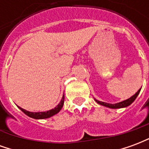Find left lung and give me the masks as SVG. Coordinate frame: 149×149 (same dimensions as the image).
<instances>
[{
    "label": "left lung",
    "mask_w": 149,
    "mask_h": 149,
    "mask_svg": "<svg viewBox=\"0 0 149 149\" xmlns=\"http://www.w3.org/2000/svg\"><path fill=\"white\" fill-rule=\"evenodd\" d=\"M141 89L140 88L139 90L136 92V93L134 94L132 97H131L128 100H125L124 101H122V102H120V103H116V104H109V103H105V102H102V101H99V100H97V103L99 104H101V105H103V106L108 107V108H110V109H120V108H125V107H127L128 105H130L135 100H136V98L137 97L138 94L140 93V92H141Z\"/></svg>",
    "instance_id": "left-lung-1"
}]
</instances>
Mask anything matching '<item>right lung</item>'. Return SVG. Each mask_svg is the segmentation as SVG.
Segmentation results:
<instances>
[{
	"instance_id": "add662e5",
	"label": "right lung",
	"mask_w": 149,
	"mask_h": 149,
	"mask_svg": "<svg viewBox=\"0 0 149 149\" xmlns=\"http://www.w3.org/2000/svg\"><path fill=\"white\" fill-rule=\"evenodd\" d=\"M64 102H65V96L63 95V97H62L61 102L58 104V105L54 108L53 109L49 110V111H46V112H29L27 110L22 109L21 107H18L20 109L24 112L25 115L29 116V117H32V118L34 119H46L51 117L53 115H55L56 113H58L60 112V110L61 109L62 107H63V104H64Z\"/></svg>"
}]
</instances>
